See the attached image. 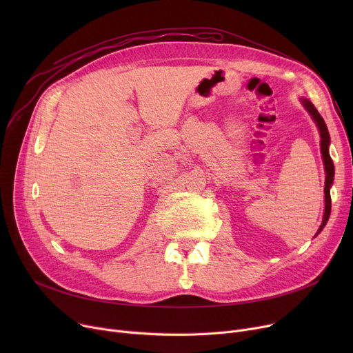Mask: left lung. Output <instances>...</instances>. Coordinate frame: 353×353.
I'll return each instance as SVG.
<instances>
[{"label":"left lung","mask_w":353,"mask_h":353,"mask_svg":"<svg viewBox=\"0 0 353 353\" xmlns=\"http://www.w3.org/2000/svg\"><path fill=\"white\" fill-rule=\"evenodd\" d=\"M303 107L306 108L307 113L312 116L313 121L316 123L319 133H321V152H322V157H323V164H325V172H326V180H325V213H323V220L322 225L319 228V230L316 232V234H319L323 228L326 226L329 216H330V208H332V201H330V186L333 183V177H335V167H333V161L330 159L329 154V144H330V137H329V132L327 127L325 124V120L322 119V116L319 114V111L314 108V105L307 100V99H301Z\"/></svg>","instance_id":"left-lung-1"}]
</instances>
